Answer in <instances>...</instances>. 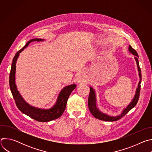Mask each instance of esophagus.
<instances>
[{
    "mask_svg": "<svg viewBox=\"0 0 152 152\" xmlns=\"http://www.w3.org/2000/svg\"><path fill=\"white\" fill-rule=\"evenodd\" d=\"M77 82H82V78H81V76H79L78 77H77Z\"/></svg>",
    "mask_w": 152,
    "mask_h": 152,
    "instance_id": "34e87169",
    "label": "esophagus"
}]
</instances>
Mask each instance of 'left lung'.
<instances>
[{"mask_svg":"<svg viewBox=\"0 0 152 152\" xmlns=\"http://www.w3.org/2000/svg\"><path fill=\"white\" fill-rule=\"evenodd\" d=\"M129 52L132 53L133 55H135L136 56L135 57V59L137 62V67H138V70L139 72V76H140V82L138 83V88L136 90V94L134 96V98L133 99L131 103H130L125 109L123 111L122 113L118 116L116 117H112L107 115L105 114L102 113L101 111H100L96 106V93L94 90L90 87V94L88 97V107L90 111L91 112V114L96 118L100 120H103L106 121H117L118 120H120L121 118H122L123 116H124L130 110H131L137 104L139 97H140V90H141V69L140 67V65H139V61L138 59V55L137 52V51L132 48L131 46H129Z\"/></svg>","mask_w":152,"mask_h":152,"instance_id":"left-lung-1","label":"left lung"}]
</instances>
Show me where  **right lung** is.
I'll list each match as a JSON object with an SVG mask.
<instances>
[{
    "label": "right lung",
    "mask_w": 152,
    "mask_h": 152,
    "mask_svg": "<svg viewBox=\"0 0 152 152\" xmlns=\"http://www.w3.org/2000/svg\"><path fill=\"white\" fill-rule=\"evenodd\" d=\"M44 40L45 39L40 38L32 39L26 43V45L22 49L18 51L15 53V55L12 59L11 72L10 74V89L13 98L15 100L16 106L18 108V110L21 113H23V114L30 117L31 118L39 122L50 121L60 117L62 115L65 110H66L67 102L70 94L72 93L73 90L75 89L76 86V85L72 84L64 87L61 91L55 104L52 108L49 110L39 109V108L31 106L28 103H27L23 100L22 97L21 96L19 92L17 91V86L15 83V74L16 69L15 64L17 58L19 56V54L29 45V43L35 41H42Z\"/></svg>",
    "instance_id": "add662e5"
}]
</instances>
